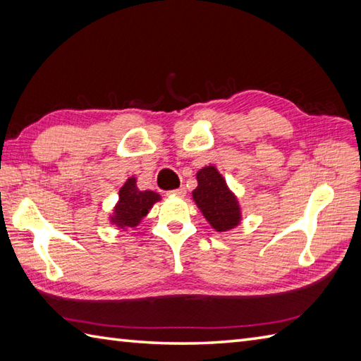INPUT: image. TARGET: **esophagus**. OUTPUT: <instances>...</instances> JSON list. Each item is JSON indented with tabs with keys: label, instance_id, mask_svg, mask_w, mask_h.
<instances>
[{
	"label": "esophagus",
	"instance_id": "esophagus-1",
	"mask_svg": "<svg viewBox=\"0 0 361 361\" xmlns=\"http://www.w3.org/2000/svg\"><path fill=\"white\" fill-rule=\"evenodd\" d=\"M171 195H176V197H185V195H186V189H185V188L175 189V190H172Z\"/></svg>",
	"mask_w": 361,
	"mask_h": 361
}]
</instances>
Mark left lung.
<instances>
[{
	"label": "left lung",
	"instance_id": "left-lung-1",
	"mask_svg": "<svg viewBox=\"0 0 361 361\" xmlns=\"http://www.w3.org/2000/svg\"><path fill=\"white\" fill-rule=\"evenodd\" d=\"M198 186L192 190V198L203 217L217 233L235 228L242 220V209L235 194L216 166H204L197 172Z\"/></svg>",
	"mask_w": 361,
	"mask_h": 361
}]
</instances>
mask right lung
<instances>
[{"label":"right lung","instance_id":"add662e5","mask_svg":"<svg viewBox=\"0 0 361 361\" xmlns=\"http://www.w3.org/2000/svg\"><path fill=\"white\" fill-rule=\"evenodd\" d=\"M159 200L161 195L153 190L137 189L136 176H130L119 189V200L110 216L111 225H116L119 229L136 228Z\"/></svg>","mask_w":361,"mask_h":361}]
</instances>
